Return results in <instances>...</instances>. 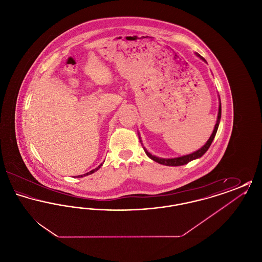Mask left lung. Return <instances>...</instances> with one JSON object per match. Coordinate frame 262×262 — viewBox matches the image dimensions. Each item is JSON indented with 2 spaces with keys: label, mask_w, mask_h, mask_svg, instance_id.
<instances>
[{
  "label": "left lung",
  "mask_w": 262,
  "mask_h": 262,
  "mask_svg": "<svg viewBox=\"0 0 262 262\" xmlns=\"http://www.w3.org/2000/svg\"><path fill=\"white\" fill-rule=\"evenodd\" d=\"M198 56L200 57V55L198 54ZM200 59H202L203 61H205L202 57H200ZM220 119H221V103L219 105V112H218V118H217V123L215 125L214 127V130L212 133L211 137H209L208 141L205 143V145H203L200 150L191 153V154H188V155H185V156H182V157H178V158H172V159H164V158H159V157H156V156H153L152 154H150L148 151L145 150V153L147 154V156L151 158L152 160H154L155 162L159 163V164H162V165H166V166H182V165H185L187 163L190 162L191 160H194L196 158H200L201 157L208 148L210 147L211 145L212 141L214 139V137L216 136V133H217V129H218V126H219V123H220Z\"/></svg>",
  "instance_id": "obj_1"
}]
</instances>
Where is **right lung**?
I'll use <instances>...</instances> for the list:
<instances>
[{
	"label": "right lung",
	"mask_w": 262,
	"mask_h": 262,
	"mask_svg": "<svg viewBox=\"0 0 262 262\" xmlns=\"http://www.w3.org/2000/svg\"><path fill=\"white\" fill-rule=\"evenodd\" d=\"M101 166H102V164H101V165H99V166H98V167H97V168H95V169H93V170H91V171H90V172H88V173H86V174H83V176H88V174H93V173H94V172H96V171H97V170H98V169H99V168H100V167H101ZM83 176H82V174H80V176H78V177H79V178H81V177H83ZM78 177H77V178H78Z\"/></svg>",
	"instance_id": "obj_1"
}]
</instances>
